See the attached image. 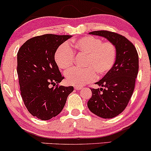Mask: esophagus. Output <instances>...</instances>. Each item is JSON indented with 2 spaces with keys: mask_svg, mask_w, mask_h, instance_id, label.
Listing matches in <instances>:
<instances>
[{
  "mask_svg": "<svg viewBox=\"0 0 151 151\" xmlns=\"http://www.w3.org/2000/svg\"><path fill=\"white\" fill-rule=\"evenodd\" d=\"M81 88H82V87H81V86H74V89L75 90H80V89H81Z\"/></svg>",
  "mask_w": 151,
  "mask_h": 151,
  "instance_id": "1",
  "label": "esophagus"
}]
</instances>
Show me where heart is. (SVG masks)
<instances>
[{
    "label": "heart",
    "mask_w": 151,
    "mask_h": 151,
    "mask_svg": "<svg viewBox=\"0 0 151 151\" xmlns=\"http://www.w3.org/2000/svg\"><path fill=\"white\" fill-rule=\"evenodd\" d=\"M77 55L85 56L83 67L72 68L65 72L67 81L75 86L86 84L99 77L105 75L113 67L117 55L115 45L103 42L93 36H85L76 40L72 44ZM55 60L60 68L68 69L74 63V54L69 43L60 45L55 53Z\"/></svg>",
    "instance_id": "b5f03b06"
}]
</instances>
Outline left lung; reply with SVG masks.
Returning a JSON list of instances; mask_svg holds the SVG:
<instances>
[{
    "label": "left lung",
    "mask_w": 151,
    "mask_h": 151,
    "mask_svg": "<svg viewBox=\"0 0 151 151\" xmlns=\"http://www.w3.org/2000/svg\"><path fill=\"white\" fill-rule=\"evenodd\" d=\"M89 34L105 38L117 50L113 67L96 83L102 88H91L92 96L87 103L91 112L110 119L122 112L129 102L139 72V55L133 43L124 36L105 30Z\"/></svg>",
    "instance_id": "8db88e82"
}]
</instances>
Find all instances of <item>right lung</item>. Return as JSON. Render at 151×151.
Returning <instances> with one entry per match:
<instances>
[{
  "label": "right lung",
  "instance_id": "right-lung-1",
  "mask_svg": "<svg viewBox=\"0 0 151 151\" xmlns=\"http://www.w3.org/2000/svg\"><path fill=\"white\" fill-rule=\"evenodd\" d=\"M71 37L55 34L35 36L27 40L17 52L22 98L28 111L38 119L48 120L57 116L74 91L73 86L56 85L64 77L55 61V53Z\"/></svg>",
  "mask_w": 151,
  "mask_h": 151
}]
</instances>
